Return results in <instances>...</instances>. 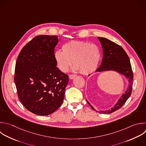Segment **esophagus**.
Listing matches in <instances>:
<instances>
[{"label": "esophagus", "instance_id": "1", "mask_svg": "<svg viewBox=\"0 0 146 146\" xmlns=\"http://www.w3.org/2000/svg\"><path fill=\"white\" fill-rule=\"evenodd\" d=\"M76 76V74H71L69 75V78L72 79H74L75 77Z\"/></svg>", "mask_w": 146, "mask_h": 146}]
</instances>
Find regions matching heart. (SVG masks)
Here are the masks:
<instances>
[{
	"mask_svg": "<svg viewBox=\"0 0 146 146\" xmlns=\"http://www.w3.org/2000/svg\"><path fill=\"white\" fill-rule=\"evenodd\" d=\"M62 51L55 53V59L58 68L62 72H66L71 67L73 60L74 69L83 74L93 72L98 67L100 52L95 44L88 42L71 40L64 43Z\"/></svg>",
	"mask_w": 146,
	"mask_h": 146,
	"instance_id": "obj_1",
	"label": "heart"
}]
</instances>
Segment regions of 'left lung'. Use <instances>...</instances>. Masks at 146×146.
I'll return each mask as SVG.
<instances>
[{
  "label": "left lung",
  "mask_w": 146,
  "mask_h": 146,
  "mask_svg": "<svg viewBox=\"0 0 146 146\" xmlns=\"http://www.w3.org/2000/svg\"><path fill=\"white\" fill-rule=\"evenodd\" d=\"M98 39L102 46L103 56L101 65L96 71L98 72L108 70L116 71L127 77L129 83L128 88L125 93L120 98L115 106L108 110H95L90 103L87 102L89 106L94 111L101 113L108 114L121 108L130 96L132 89L133 75L129 57L124 49L120 46L106 38L98 37Z\"/></svg>",
  "instance_id": "1"
}]
</instances>
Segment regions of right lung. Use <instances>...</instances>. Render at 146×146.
Listing matches in <instances>:
<instances>
[{
    "mask_svg": "<svg viewBox=\"0 0 146 146\" xmlns=\"http://www.w3.org/2000/svg\"><path fill=\"white\" fill-rule=\"evenodd\" d=\"M58 36L38 35L22 49L16 62L14 82L24 107L39 115H48L62 104L68 75L56 67Z\"/></svg>",
    "mask_w": 146,
    "mask_h": 146,
    "instance_id": "obj_1",
    "label": "right lung"
}]
</instances>
